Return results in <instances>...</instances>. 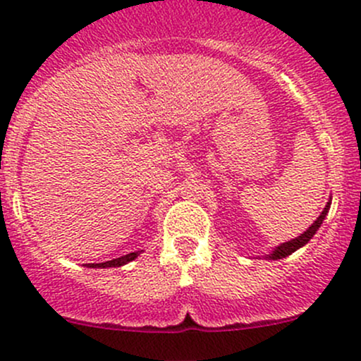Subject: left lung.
<instances>
[{
    "mask_svg": "<svg viewBox=\"0 0 361 361\" xmlns=\"http://www.w3.org/2000/svg\"><path fill=\"white\" fill-rule=\"evenodd\" d=\"M329 207H331V202H327V205H326V207H324L322 214H320V216L317 217V221H315V223L312 224L310 228H308L307 231H305L302 236H298V238H295V240H291V241H286V243L279 245V247H277L276 250L272 252L271 255L267 257V259H272V260H277V259H284V257L291 255L293 252H296V250H298V248H302L303 245H307L308 241L312 240V236H314L315 233H317V229L320 228V224H322L324 217L327 216V211H329Z\"/></svg>",
    "mask_w": 361,
    "mask_h": 361,
    "instance_id": "obj_1",
    "label": "left lung"
}]
</instances>
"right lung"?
I'll list each match as a JSON object with an SVG mask.
<instances>
[{
	"label": "right lung",
	"instance_id": "right-lung-1",
	"mask_svg": "<svg viewBox=\"0 0 361 361\" xmlns=\"http://www.w3.org/2000/svg\"><path fill=\"white\" fill-rule=\"evenodd\" d=\"M138 252H132L128 253V255H123V257H118V259H113V260H108V262H101V264H89V267H120V265H125L128 262H132L133 259H137Z\"/></svg>",
	"mask_w": 361,
	"mask_h": 361
}]
</instances>
